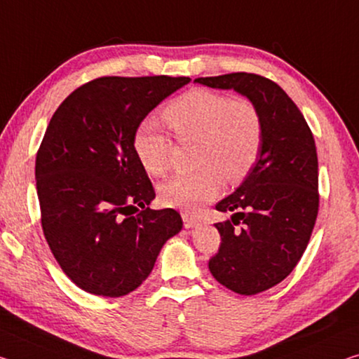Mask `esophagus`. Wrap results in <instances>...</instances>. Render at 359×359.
<instances>
[{"label":"esophagus","instance_id":"34e87169","mask_svg":"<svg viewBox=\"0 0 359 359\" xmlns=\"http://www.w3.org/2000/svg\"><path fill=\"white\" fill-rule=\"evenodd\" d=\"M182 220H184V226H185V229H193V226L198 225L196 217H193L191 214L182 212Z\"/></svg>","mask_w":359,"mask_h":359}]
</instances>
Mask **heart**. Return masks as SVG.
<instances>
[{"label":"heart","mask_w":359,"mask_h":359,"mask_svg":"<svg viewBox=\"0 0 359 359\" xmlns=\"http://www.w3.org/2000/svg\"><path fill=\"white\" fill-rule=\"evenodd\" d=\"M163 115L179 142H198L196 166L201 168L159 187V200L166 208L195 214L219 196L224 179L230 184L241 182L257 163L264 121L251 102L198 88L174 99ZM133 145L147 172L166 174L174 144L153 119L139 124Z\"/></svg>","instance_id":"obj_1"}]
</instances>
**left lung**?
<instances>
[{"mask_svg":"<svg viewBox=\"0 0 359 359\" xmlns=\"http://www.w3.org/2000/svg\"><path fill=\"white\" fill-rule=\"evenodd\" d=\"M195 81L236 90L257 107L264 121L257 163L215 206L235 214L215 224L222 243L209 260L222 286L241 295L259 294L295 269L310 241L320 206L315 139L297 105L269 78L240 72Z\"/></svg>","mask_w":359,"mask_h":359,"instance_id":"1","label":"left lung"}]
</instances>
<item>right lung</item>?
Listing matches in <instances>:
<instances>
[{"label": "right lung", "instance_id": "right-lung-1", "mask_svg": "<svg viewBox=\"0 0 359 359\" xmlns=\"http://www.w3.org/2000/svg\"><path fill=\"white\" fill-rule=\"evenodd\" d=\"M187 76H104L68 95L50 118L35 177L44 238L65 275L104 297L133 292L182 230L177 210H153L155 190L134 133Z\"/></svg>", "mask_w": 359, "mask_h": 359}]
</instances>
